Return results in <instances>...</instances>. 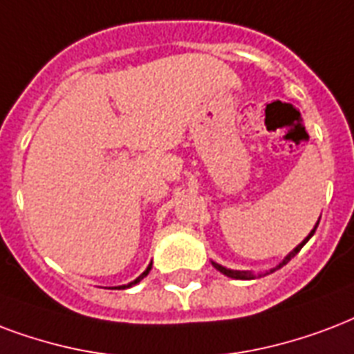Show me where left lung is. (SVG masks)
<instances>
[{"label": "left lung", "mask_w": 354, "mask_h": 354, "mask_svg": "<svg viewBox=\"0 0 354 354\" xmlns=\"http://www.w3.org/2000/svg\"><path fill=\"white\" fill-rule=\"evenodd\" d=\"M317 225H319V223H317ZM315 228H317V226H315ZM315 228H314V230H312V232H310V236L306 237V239H304V241L301 243V245H297L295 249H293V252H290V254L286 256V260L282 261V263H280V266L277 267V269H280V267H282V266H286V263H288V261H290L291 258H293V256L297 254V252H299V250L303 249V247H304V245H306V241H308L310 237L314 236ZM213 266H215V269H219L221 273L226 274V277H232V279H254L252 274H250V273H245V271H232V269H226V267H221V266H217V263H213Z\"/></svg>", "instance_id": "1"}]
</instances>
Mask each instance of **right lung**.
<instances>
[{"label": "right lung", "mask_w": 354, "mask_h": 354, "mask_svg": "<svg viewBox=\"0 0 354 354\" xmlns=\"http://www.w3.org/2000/svg\"><path fill=\"white\" fill-rule=\"evenodd\" d=\"M150 269H152V263H150V266L147 267V271H145V273H142L141 277H139V279H135L133 282H131V284H128V286H120V290H124V288H129V286L137 284V282H139V280H142V279H145V277H147V274H148V271H150Z\"/></svg>", "instance_id": "obj_1"}]
</instances>
